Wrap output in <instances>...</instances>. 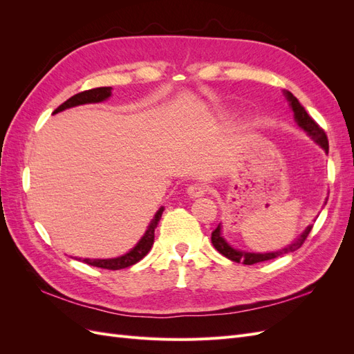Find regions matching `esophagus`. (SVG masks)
Wrapping results in <instances>:
<instances>
[{
    "label": "esophagus",
    "instance_id": "34e87169",
    "mask_svg": "<svg viewBox=\"0 0 354 354\" xmlns=\"http://www.w3.org/2000/svg\"><path fill=\"white\" fill-rule=\"evenodd\" d=\"M207 192V187L203 186L202 183H192L189 187H187V195L190 198H199V196H203L205 195Z\"/></svg>",
    "mask_w": 354,
    "mask_h": 354
}]
</instances>
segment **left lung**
<instances>
[{
  "label": "left lung",
  "mask_w": 354,
  "mask_h": 354,
  "mask_svg": "<svg viewBox=\"0 0 354 354\" xmlns=\"http://www.w3.org/2000/svg\"><path fill=\"white\" fill-rule=\"evenodd\" d=\"M285 95H286V99H288L289 104H291V108H292V111H294V116H295L297 124H298L299 127H301L303 130H304L308 136H312L313 140H315L317 145L322 146V149H324L325 152H328V151H329V143H328V137H326V134H325V131H324V128H320L319 124L313 120V118L307 113V111L303 108L301 104H299V102L297 100V97H295V95H294L292 93L285 91ZM312 229H313V224H312V226H308V227L303 232L301 236H299L295 242H292L291 245H288L286 248H283V250H281V251H276V252L257 254V252H245V251H236V250H233L232 246L221 238V227H220V224L217 226V229L211 233V242H212V245H214V248H216V250H217L220 254H223L224 257H227L229 260L251 266V264H255V263L273 260V259H276V257H281V255L288 254V252H294V251H297L298 248H301V245L306 242V239H307V236H308V233L312 232Z\"/></svg>",
  "instance_id": "left-lung-1"
}]
</instances>
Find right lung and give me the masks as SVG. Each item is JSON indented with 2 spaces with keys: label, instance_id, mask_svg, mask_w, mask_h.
<instances>
[{
  "label": "right lung",
  "instance_id": "right-lung-1",
  "mask_svg": "<svg viewBox=\"0 0 354 354\" xmlns=\"http://www.w3.org/2000/svg\"><path fill=\"white\" fill-rule=\"evenodd\" d=\"M111 90H112V87H99V88L81 91L78 94L72 95V97L68 99L65 103H62L53 113L65 111L68 108H72V106L103 102L111 95ZM162 211H164V208H159V211L155 214V218L151 221V224H149V227H147L146 233L143 234V238L138 241V243L130 252H127L122 257H118V259H108V260L84 259L82 261L90 264V266H94V267H100V269H106V270H120V269H125V267H130V266L138 263L152 248L153 239H155V229L160 220V216H162Z\"/></svg>",
  "mask_w": 354,
  "mask_h": 354
}]
</instances>
